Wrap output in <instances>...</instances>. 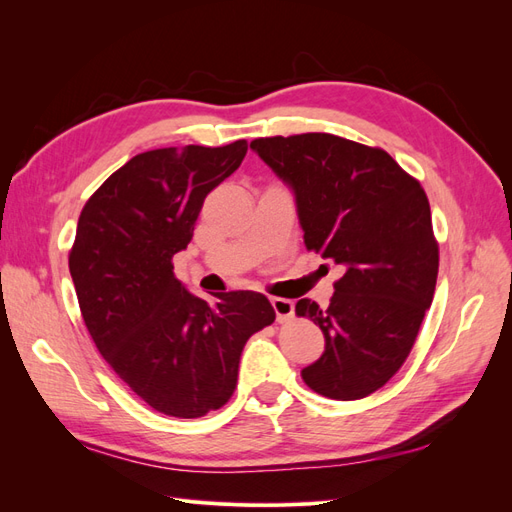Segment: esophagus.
Segmentation results:
<instances>
[{
  "instance_id": "1",
  "label": "esophagus",
  "mask_w": 512,
  "mask_h": 512,
  "mask_svg": "<svg viewBox=\"0 0 512 512\" xmlns=\"http://www.w3.org/2000/svg\"><path fill=\"white\" fill-rule=\"evenodd\" d=\"M271 305L275 309V316H277V322H286L292 318L294 314V303L290 299H282V297H275L271 299Z\"/></svg>"
}]
</instances>
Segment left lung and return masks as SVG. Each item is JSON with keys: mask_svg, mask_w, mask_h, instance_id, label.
<instances>
[{"mask_svg": "<svg viewBox=\"0 0 512 512\" xmlns=\"http://www.w3.org/2000/svg\"><path fill=\"white\" fill-rule=\"evenodd\" d=\"M250 147L294 190L307 250L344 269L329 307H294L324 333L322 356L301 376L329 399H363L404 365L433 301L440 252L423 185L384 149L335 134Z\"/></svg>", "mask_w": 512, "mask_h": 512, "instance_id": "left-lung-1", "label": "left lung"}]
</instances>
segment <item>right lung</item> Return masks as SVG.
<instances>
[{
  "mask_svg": "<svg viewBox=\"0 0 512 512\" xmlns=\"http://www.w3.org/2000/svg\"><path fill=\"white\" fill-rule=\"evenodd\" d=\"M247 141L138 153L85 203L68 256L85 327L104 361L166 416L198 418L235 393L247 339L275 312L265 294L209 303L173 273L207 194L230 177Z\"/></svg>",
  "mask_w": 512,
  "mask_h": 512,
  "instance_id": "add662e5",
  "label": "right lung"
}]
</instances>
